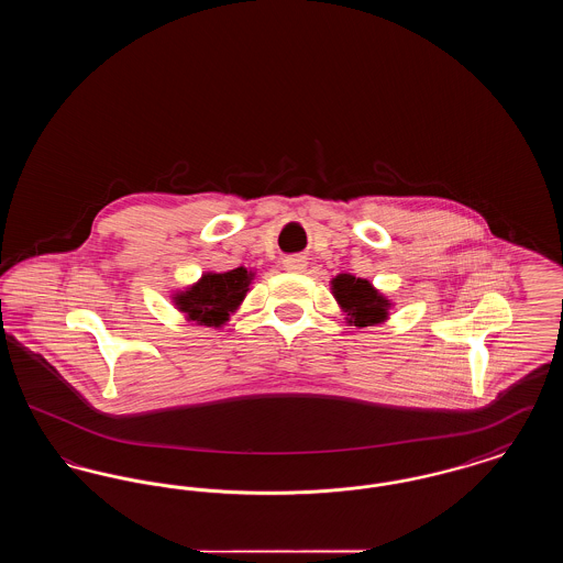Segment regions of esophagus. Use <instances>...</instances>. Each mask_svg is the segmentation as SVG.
<instances>
[{
	"label": "esophagus",
	"mask_w": 563,
	"mask_h": 563,
	"mask_svg": "<svg viewBox=\"0 0 563 563\" xmlns=\"http://www.w3.org/2000/svg\"><path fill=\"white\" fill-rule=\"evenodd\" d=\"M283 268L287 269V272H306L308 262H306L303 255H291V257H287L283 262Z\"/></svg>",
	"instance_id": "obj_1"
}]
</instances>
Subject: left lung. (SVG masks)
I'll list each match as a JSON object with an SVG mask.
<instances>
[{
    "mask_svg": "<svg viewBox=\"0 0 563 563\" xmlns=\"http://www.w3.org/2000/svg\"><path fill=\"white\" fill-rule=\"evenodd\" d=\"M331 291L354 327H374L388 319L390 301L365 278L338 274L331 280Z\"/></svg>",
    "mask_w": 563,
    "mask_h": 563,
    "instance_id": "8db88e82",
    "label": "left lung"
}]
</instances>
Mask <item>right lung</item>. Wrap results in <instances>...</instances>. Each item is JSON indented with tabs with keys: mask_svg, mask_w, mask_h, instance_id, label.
Segmentation results:
<instances>
[{
	"mask_svg": "<svg viewBox=\"0 0 563 563\" xmlns=\"http://www.w3.org/2000/svg\"><path fill=\"white\" fill-rule=\"evenodd\" d=\"M251 280L253 272L242 266L228 272H205L198 283L175 295L173 301L188 321L221 327L241 306Z\"/></svg>",
	"mask_w": 563,
	"mask_h": 563,
	"instance_id": "1",
	"label": "right lung"
}]
</instances>
